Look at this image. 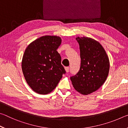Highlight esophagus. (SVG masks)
Returning <instances> with one entry per match:
<instances>
[{
  "instance_id": "34e87169",
  "label": "esophagus",
  "mask_w": 128,
  "mask_h": 128,
  "mask_svg": "<svg viewBox=\"0 0 128 128\" xmlns=\"http://www.w3.org/2000/svg\"><path fill=\"white\" fill-rule=\"evenodd\" d=\"M65 69H66V72H68L69 71V66L65 67Z\"/></svg>"
}]
</instances>
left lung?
Instances as JSON below:
<instances>
[{"instance_id":"left-lung-1","label":"left lung","mask_w":128,"mask_h":128,"mask_svg":"<svg viewBox=\"0 0 128 128\" xmlns=\"http://www.w3.org/2000/svg\"><path fill=\"white\" fill-rule=\"evenodd\" d=\"M81 66L76 74L70 77L73 87L83 95L92 93L104 83L110 70V61L102 46L92 38L77 37Z\"/></svg>"}]
</instances>
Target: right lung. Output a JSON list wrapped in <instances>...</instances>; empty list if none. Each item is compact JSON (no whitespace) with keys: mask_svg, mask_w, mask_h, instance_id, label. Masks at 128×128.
Masks as SVG:
<instances>
[{"mask_svg":"<svg viewBox=\"0 0 128 128\" xmlns=\"http://www.w3.org/2000/svg\"><path fill=\"white\" fill-rule=\"evenodd\" d=\"M62 43L59 36H46L27 47L22 60L26 81L34 92L47 94L54 90L66 71L56 50Z\"/></svg>","mask_w":128,"mask_h":128,"instance_id":"1","label":"right lung"}]
</instances>
